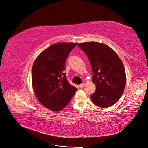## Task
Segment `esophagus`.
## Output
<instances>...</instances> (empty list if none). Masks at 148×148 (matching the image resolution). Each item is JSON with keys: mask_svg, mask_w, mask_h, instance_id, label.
Listing matches in <instances>:
<instances>
[{"mask_svg": "<svg viewBox=\"0 0 148 148\" xmlns=\"http://www.w3.org/2000/svg\"><path fill=\"white\" fill-rule=\"evenodd\" d=\"M85 83H82V84H80V85H79V87H80V88H83V87H85Z\"/></svg>", "mask_w": 148, "mask_h": 148, "instance_id": "1", "label": "esophagus"}]
</instances>
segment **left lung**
Returning <instances> with one entry per match:
<instances>
[{"label":"left lung","mask_w":148,"mask_h":148,"mask_svg":"<svg viewBox=\"0 0 148 148\" xmlns=\"http://www.w3.org/2000/svg\"><path fill=\"white\" fill-rule=\"evenodd\" d=\"M87 54L93 72L96 89L90 96L97 106L107 108L119 100L126 85L125 70L115 51L108 45L96 42L78 44Z\"/></svg>","instance_id":"left-lung-1"}]
</instances>
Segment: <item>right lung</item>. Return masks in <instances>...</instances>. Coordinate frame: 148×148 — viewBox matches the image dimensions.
Here are the masks:
<instances>
[{"label": "right lung", "mask_w": 148, "mask_h": 148, "mask_svg": "<svg viewBox=\"0 0 148 148\" xmlns=\"http://www.w3.org/2000/svg\"><path fill=\"white\" fill-rule=\"evenodd\" d=\"M77 43L59 42L39 54L32 69V83L35 96L43 106L60 111L67 106L77 88L68 82L63 71L65 61Z\"/></svg>", "instance_id": "add662e5"}]
</instances>
